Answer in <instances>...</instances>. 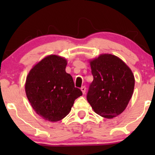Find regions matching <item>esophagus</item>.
<instances>
[{
    "label": "esophagus",
    "instance_id": "34e87169",
    "mask_svg": "<svg viewBox=\"0 0 155 155\" xmlns=\"http://www.w3.org/2000/svg\"><path fill=\"white\" fill-rule=\"evenodd\" d=\"M81 90H82V93H83V94H85V92H86L85 86H82L81 87Z\"/></svg>",
    "mask_w": 155,
    "mask_h": 155
}]
</instances>
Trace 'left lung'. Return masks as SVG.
Listing matches in <instances>:
<instances>
[{"label": "left lung", "mask_w": 155, "mask_h": 155, "mask_svg": "<svg viewBox=\"0 0 155 155\" xmlns=\"http://www.w3.org/2000/svg\"><path fill=\"white\" fill-rule=\"evenodd\" d=\"M93 81L87 99L95 113L107 118L119 115L131 99L134 75L122 60L111 54H102L90 61Z\"/></svg>", "instance_id": "1"}]
</instances>
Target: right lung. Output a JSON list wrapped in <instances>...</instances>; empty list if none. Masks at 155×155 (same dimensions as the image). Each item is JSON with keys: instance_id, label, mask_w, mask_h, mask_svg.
I'll return each mask as SVG.
<instances>
[{"instance_id": "add662e5", "label": "right lung", "mask_w": 155, "mask_h": 155, "mask_svg": "<svg viewBox=\"0 0 155 155\" xmlns=\"http://www.w3.org/2000/svg\"><path fill=\"white\" fill-rule=\"evenodd\" d=\"M66 65L65 58L51 55L34 66L27 77V99L36 113L46 120L63 119L75 99L82 95L72 76L65 72Z\"/></svg>"}]
</instances>
